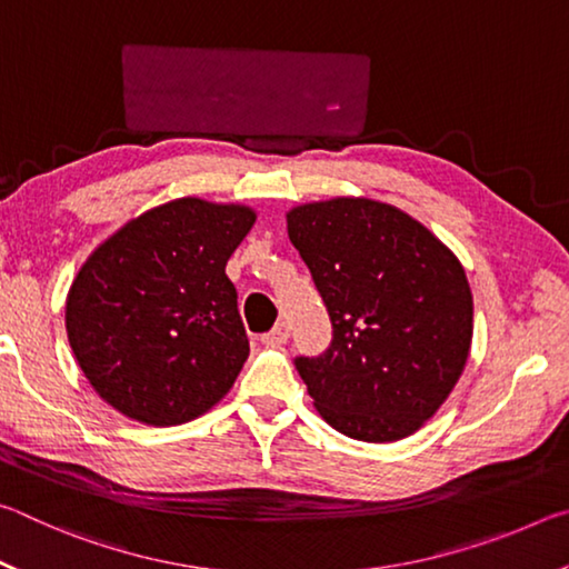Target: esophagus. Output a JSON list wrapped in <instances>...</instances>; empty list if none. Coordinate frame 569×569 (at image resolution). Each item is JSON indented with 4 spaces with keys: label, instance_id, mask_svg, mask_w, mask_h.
I'll return each mask as SVG.
<instances>
[{
    "label": "esophagus",
    "instance_id": "esophagus-1",
    "mask_svg": "<svg viewBox=\"0 0 569 569\" xmlns=\"http://www.w3.org/2000/svg\"><path fill=\"white\" fill-rule=\"evenodd\" d=\"M288 339H291V326L281 321V323H276V329L268 331L261 341L266 346H283Z\"/></svg>",
    "mask_w": 569,
    "mask_h": 569
}]
</instances>
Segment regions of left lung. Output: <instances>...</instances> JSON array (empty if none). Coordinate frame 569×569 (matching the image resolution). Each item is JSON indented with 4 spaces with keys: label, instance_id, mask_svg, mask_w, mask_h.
I'll use <instances>...</instances> for the list:
<instances>
[{
    "label": "left lung",
    "instance_id": "1",
    "mask_svg": "<svg viewBox=\"0 0 569 569\" xmlns=\"http://www.w3.org/2000/svg\"><path fill=\"white\" fill-rule=\"evenodd\" d=\"M286 223L333 323L331 349L296 361L316 411L359 441L411 437L469 359L465 266L417 218L373 198L313 200Z\"/></svg>",
    "mask_w": 569,
    "mask_h": 569
}]
</instances>
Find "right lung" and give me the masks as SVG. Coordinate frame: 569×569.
<instances>
[{
  "label": "right lung",
  "mask_w": 569,
  "mask_h": 569,
  "mask_svg": "<svg viewBox=\"0 0 569 569\" xmlns=\"http://www.w3.org/2000/svg\"><path fill=\"white\" fill-rule=\"evenodd\" d=\"M258 213L176 198L92 250L64 301L67 341L94 393L148 427L203 417L248 359L226 263Z\"/></svg>",
  "instance_id": "obj_1"
}]
</instances>
